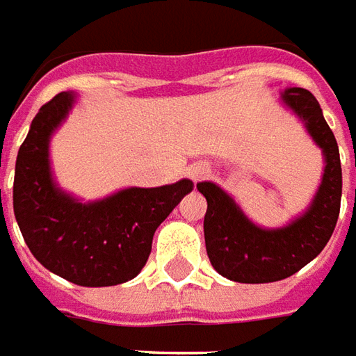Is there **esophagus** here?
<instances>
[{"label": "esophagus", "instance_id": "obj_1", "mask_svg": "<svg viewBox=\"0 0 356 356\" xmlns=\"http://www.w3.org/2000/svg\"><path fill=\"white\" fill-rule=\"evenodd\" d=\"M211 174V168L205 165V163H193V165L188 168V176H190L193 182H199V180H203Z\"/></svg>", "mask_w": 356, "mask_h": 356}]
</instances>
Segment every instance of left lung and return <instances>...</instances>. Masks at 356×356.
<instances>
[{"label": "left lung", "mask_w": 356, "mask_h": 356, "mask_svg": "<svg viewBox=\"0 0 356 356\" xmlns=\"http://www.w3.org/2000/svg\"><path fill=\"white\" fill-rule=\"evenodd\" d=\"M282 103L303 120L326 163L318 191L301 216L282 228H261L222 188L213 182L197 184L207 199L203 230L209 261L218 274L239 284H268L293 276L326 247L339 216V149L316 97L303 88H287Z\"/></svg>", "instance_id": "left-lung-1"}]
</instances>
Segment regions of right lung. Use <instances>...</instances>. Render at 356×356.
I'll use <instances>...</instances> for the list:
<instances>
[{"instance_id": "add662e5", "label": "right lung", "mask_w": 356, "mask_h": 356, "mask_svg": "<svg viewBox=\"0 0 356 356\" xmlns=\"http://www.w3.org/2000/svg\"><path fill=\"white\" fill-rule=\"evenodd\" d=\"M72 105L74 93H57L32 120L15 165V218L30 253L49 272L76 286H117L142 272L159 224L193 182L128 188L92 203L65 193L53 180L49 140Z\"/></svg>"}]
</instances>
